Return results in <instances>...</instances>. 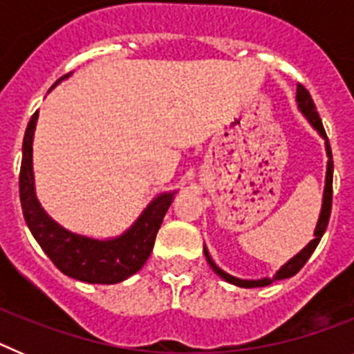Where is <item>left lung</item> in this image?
I'll use <instances>...</instances> for the list:
<instances>
[{
    "instance_id": "left-lung-1",
    "label": "left lung",
    "mask_w": 354,
    "mask_h": 354,
    "mask_svg": "<svg viewBox=\"0 0 354 354\" xmlns=\"http://www.w3.org/2000/svg\"><path fill=\"white\" fill-rule=\"evenodd\" d=\"M296 101H298V108L303 115L306 117V120L310 122V126L317 131L321 136L324 138V145H326V156H328V165H326V184H324V195H323V207H321V214H319V221H317V227L314 230V239L298 253V255H294L287 264H283L280 270L277 271L273 278H261V280H241V278L232 277V274L225 273L223 270H220L218 266L212 262L211 255H209L207 248L204 246V253H205V259H207L209 266L212 268L216 274L220 278H223L225 282L228 283H234L237 287H245V289H252V287H266L273 283L274 280H283V278H290L294 274L298 273L301 270L305 262L310 259V255L314 253V250L317 248L319 241L323 237L324 230L328 227V220H330V212H331V196H333V158H331V147L330 142H328V136H326V131L323 127V122L319 118L317 109H315L314 101H312L310 93L308 90L303 86V84H298V90H296Z\"/></svg>"
}]
</instances>
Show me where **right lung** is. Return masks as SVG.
Returning <instances> with one entry per match:
<instances>
[{
	"mask_svg": "<svg viewBox=\"0 0 354 354\" xmlns=\"http://www.w3.org/2000/svg\"><path fill=\"white\" fill-rule=\"evenodd\" d=\"M65 77H68V74ZM64 77L56 81L60 83ZM53 84L51 90L55 88ZM39 111L30 118L23 140V162L19 174V196L30 232L40 248L64 274L86 283H118L142 270L154 248L156 234L162 223L175 192L156 196L129 230L113 239H93L74 234L56 223L44 211L35 195L31 145Z\"/></svg>",
	"mask_w": 354,
	"mask_h": 354,
	"instance_id": "right-lung-1",
	"label": "right lung"
}]
</instances>
